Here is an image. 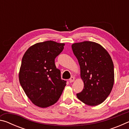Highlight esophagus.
Returning a JSON list of instances; mask_svg holds the SVG:
<instances>
[{
    "mask_svg": "<svg viewBox=\"0 0 129 129\" xmlns=\"http://www.w3.org/2000/svg\"><path fill=\"white\" fill-rule=\"evenodd\" d=\"M69 82H73L74 81H75V77H71V78H69Z\"/></svg>",
    "mask_w": 129,
    "mask_h": 129,
    "instance_id": "esophagus-1",
    "label": "esophagus"
}]
</instances>
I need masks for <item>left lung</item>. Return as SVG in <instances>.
I'll use <instances>...</instances> for the list:
<instances>
[{"mask_svg": "<svg viewBox=\"0 0 129 129\" xmlns=\"http://www.w3.org/2000/svg\"><path fill=\"white\" fill-rule=\"evenodd\" d=\"M72 48L84 84L81 92L77 94V98L90 106L102 103L110 94L114 81V65L110 54L93 41L73 44Z\"/></svg>", "mask_w": 129, "mask_h": 129, "instance_id": "1", "label": "left lung"}]
</instances>
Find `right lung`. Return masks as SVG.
Segmentation results:
<instances>
[{"instance_id": "add662e5", "label": "right lung", "mask_w": 129, "mask_h": 129, "mask_svg": "<svg viewBox=\"0 0 129 129\" xmlns=\"http://www.w3.org/2000/svg\"><path fill=\"white\" fill-rule=\"evenodd\" d=\"M64 45L53 41L36 43L23 57L19 74L20 84L32 103L40 108L55 104L67 85L54 64Z\"/></svg>"}]
</instances>
